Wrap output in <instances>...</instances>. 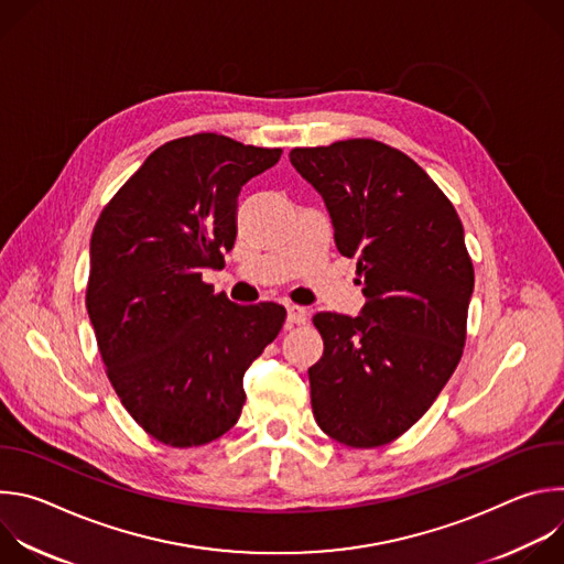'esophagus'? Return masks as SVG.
<instances>
[{
	"mask_svg": "<svg viewBox=\"0 0 564 564\" xmlns=\"http://www.w3.org/2000/svg\"><path fill=\"white\" fill-rule=\"evenodd\" d=\"M307 310L301 305H288V324H305Z\"/></svg>",
	"mask_w": 564,
	"mask_h": 564,
	"instance_id": "obj_1",
	"label": "esophagus"
}]
</instances>
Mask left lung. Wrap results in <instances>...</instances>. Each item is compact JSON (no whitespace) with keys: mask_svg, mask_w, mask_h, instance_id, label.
<instances>
[{"mask_svg":"<svg viewBox=\"0 0 564 564\" xmlns=\"http://www.w3.org/2000/svg\"><path fill=\"white\" fill-rule=\"evenodd\" d=\"M324 198L337 250L357 259L359 316L314 314L324 357L310 370L318 429L352 448L404 435L455 372L473 294L464 227L413 158L370 138L290 151Z\"/></svg>","mask_w":564,"mask_h":564,"instance_id":"obj_1","label":"left lung"}]
</instances>
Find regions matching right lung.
Masks as SVG:
<instances>
[{
	"label": "right lung",
	"mask_w": 564,
	"mask_h": 564,
	"mask_svg": "<svg viewBox=\"0 0 564 564\" xmlns=\"http://www.w3.org/2000/svg\"><path fill=\"white\" fill-rule=\"evenodd\" d=\"M281 153L218 133L165 142L94 227L87 310L107 377L167 446L209 444L238 422L246 370L283 328V305H238L203 281L234 248L240 187Z\"/></svg>",
	"instance_id": "1"
}]
</instances>
